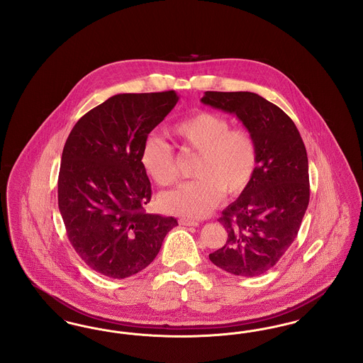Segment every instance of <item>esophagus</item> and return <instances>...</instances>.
Instances as JSON below:
<instances>
[{"mask_svg": "<svg viewBox=\"0 0 363 363\" xmlns=\"http://www.w3.org/2000/svg\"><path fill=\"white\" fill-rule=\"evenodd\" d=\"M179 225H199L197 220H191V219H186V218H182L179 219Z\"/></svg>", "mask_w": 363, "mask_h": 363, "instance_id": "34e87169", "label": "esophagus"}]
</instances>
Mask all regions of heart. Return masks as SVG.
Returning <instances> with one entry per match:
<instances>
[{
  "label": "heart",
  "mask_w": 363,
  "mask_h": 363,
  "mask_svg": "<svg viewBox=\"0 0 363 363\" xmlns=\"http://www.w3.org/2000/svg\"><path fill=\"white\" fill-rule=\"evenodd\" d=\"M173 133L200 157L194 167L196 181L160 196L163 211L185 218H204L222 201L225 191L238 196L247 189L259 162L250 132L231 128V122L220 114L199 111L178 122ZM140 162L160 186L172 185L178 178L173 147L164 138H147Z\"/></svg>",
  "instance_id": "b5f03b06"
}]
</instances>
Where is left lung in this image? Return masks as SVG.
<instances>
[{"label": "left lung", "mask_w": 363, "mask_h": 363, "mask_svg": "<svg viewBox=\"0 0 363 363\" xmlns=\"http://www.w3.org/2000/svg\"><path fill=\"white\" fill-rule=\"evenodd\" d=\"M201 102L234 114L259 154L250 185L218 219L227 241L209 259L235 277H259L291 246L309 206L306 148L293 120L255 92L207 91Z\"/></svg>", "instance_id": "obj_1"}]
</instances>
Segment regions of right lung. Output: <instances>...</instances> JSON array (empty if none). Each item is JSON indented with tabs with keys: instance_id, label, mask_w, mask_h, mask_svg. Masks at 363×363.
<instances>
[{
	"instance_id": "obj_1",
	"label": "right lung",
	"mask_w": 363,
	"mask_h": 363,
	"mask_svg": "<svg viewBox=\"0 0 363 363\" xmlns=\"http://www.w3.org/2000/svg\"><path fill=\"white\" fill-rule=\"evenodd\" d=\"M175 91L118 94L89 110L65 143L58 177V208L76 253L111 279L147 268L173 216L145 213L151 182L140 157L148 135L172 111Z\"/></svg>"
}]
</instances>
